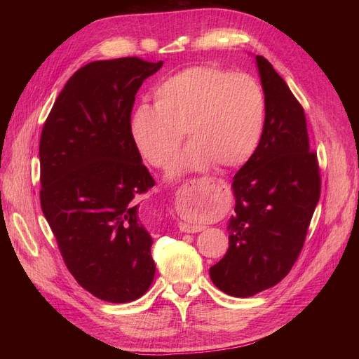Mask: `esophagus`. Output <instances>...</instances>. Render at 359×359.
<instances>
[{"instance_id":"obj_1","label":"esophagus","mask_w":359,"mask_h":359,"mask_svg":"<svg viewBox=\"0 0 359 359\" xmlns=\"http://www.w3.org/2000/svg\"><path fill=\"white\" fill-rule=\"evenodd\" d=\"M180 229H181V232L194 233V232L203 231V226H194V224H187V223H180Z\"/></svg>"}]
</instances>
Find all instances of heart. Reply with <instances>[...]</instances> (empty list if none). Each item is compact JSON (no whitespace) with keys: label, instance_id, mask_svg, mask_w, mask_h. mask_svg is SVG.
Returning a JSON list of instances; mask_svg holds the SVG:
<instances>
[{"label":"heart","instance_id":"1","mask_svg":"<svg viewBox=\"0 0 359 359\" xmlns=\"http://www.w3.org/2000/svg\"><path fill=\"white\" fill-rule=\"evenodd\" d=\"M154 106L140 104L130 133L149 165H172L186 137L191 139L175 175L191 170L236 169L253 157L262 140L266 100L260 83L247 73L214 66L181 70L160 82Z\"/></svg>","mask_w":359,"mask_h":359}]
</instances>
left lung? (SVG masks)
Returning a JSON list of instances; mask_svg holds the SVG:
<instances>
[{"instance_id":"1","label":"left lung","mask_w":359,"mask_h":359,"mask_svg":"<svg viewBox=\"0 0 359 359\" xmlns=\"http://www.w3.org/2000/svg\"><path fill=\"white\" fill-rule=\"evenodd\" d=\"M266 100L262 140L233 177L229 248L210 268L212 283L248 298L276 286L295 265L320 198L318 154L310 151L301 103L262 55H256Z\"/></svg>"}]
</instances>
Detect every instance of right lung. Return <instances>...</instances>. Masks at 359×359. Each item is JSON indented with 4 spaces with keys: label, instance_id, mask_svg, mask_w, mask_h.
Returning <instances> with one entry per match:
<instances>
[{
    "label": "right lung",
    "instance_id": "1",
    "mask_svg": "<svg viewBox=\"0 0 359 359\" xmlns=\"http://www.w3.org/2000/svg\"><path fill=\"white\" fill-rule=\"evenodd\" d=\"M161 66L137 57L88 62L67 81L41 130V211L72 276L107 302L135 301L154 280L153 238L137 198L156 181L130 121L137 90Z\"/></svg>",
    "mask_w": 359,
    "mask_h": 359
}]
</instances>
